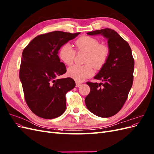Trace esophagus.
Segmentation results:
<instances>
[{"instance_id":"1","label":"esophagus","mask_w":154,"mask_h":154,"mask_svg":"<svg viewBox=\"0 0 154 154\" xmlns=\"http://www.w3.org/2000/svg\"><path fill=\"white\" fill-rule=\"evenodd\" d=\"M82 85V83H80V82H76V87H79L80 85Z\"/></svg>"}]
</instances>
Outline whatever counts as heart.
Instances as JSON below:
<instances>
[{"label":"heart","mask_w":154,"mask_h":154,"mask_svg":"<svg viewBox=\"0 0 154 154\" xmlns=\"http://www.w3.org/2000/svg\"><path fill=\"white\" fill-rule=\"evenodd\" d=\"M78 49L84 50L88 53L86 62L92 63L96 67H101L106 62L109 55V49L105 45H100L99 40L94 37L83 36L76 42ZM76 51L69 43L63 44L60 48L58 57L66 65H71L74 59ZM94 69L91 63L86 65H73L67 69V74L77 81H82L92 75Z\"/></svg>","instance_id":"1"}]
</instances>
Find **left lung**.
<instances>
[{
  "label": "left lung",
  "instance_id": "obj_1",
  "mask_svg": "<svg viewBox=\"0 0 154 154\" xmlns=\"http://www.w3.org/2000/svg\"><path fill=\"white\" fill-rule=\"evenodd\" d=\"M101 35L107 40L109 55L106 62L94 77L102 83L87 82L91 92L85 97L87 109L101 118L117 114L127 99L133 83L134 60L129 44L109 28L88 32Z\"/></svg>",
  "mask_w": 154,
  "mask_h": 154
}]
</instances>
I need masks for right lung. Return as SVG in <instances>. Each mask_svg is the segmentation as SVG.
Returning a JSON list of instances; mask_svg holds the SVG:
<instances>
[{
  "instance_id": "add662e5",
  "label": "right lung",
  "mask_w": 154,
  "mask_h": 154,
  "mask_svg": "<svg viewBox=\"0 0 154 154\" xmlns=\"http://www.w3.org/2000/svg\"><path fill=\"white\" fill-rule=\"evenodd\" d=\"M79 34L53 31L38 35L23 51L20 80L27 105L38 117L53 119L66 110V94L76 83L71 78L56 79L66 72L58 54L63 44Z\"/></svg>"
}]
</instances>
